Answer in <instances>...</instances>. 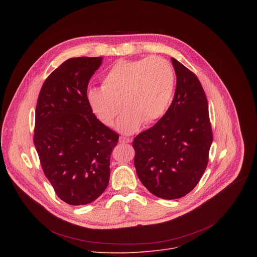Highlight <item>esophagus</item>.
Wrapping results in <instances>:
<instances>
[{"mask_svg": "<svg viewBox=\"0 0 257 257\" xmlns=\"http://www.w3.org/2000/svg\"><path fill=\"white\" fill-rule=\"evenodd\" d=\"M130 141H131V140H130L129 138H126V137H122V136H121V137L119 138V142H120V143H128V142H130Z\"/></svg>", "mask_w": 257, "mask_h": 257, "instance_id": "1", "label": "esophagus"}]
</instances>
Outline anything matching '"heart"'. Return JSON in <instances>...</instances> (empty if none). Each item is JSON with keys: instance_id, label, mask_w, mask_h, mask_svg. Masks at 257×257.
<instances>
[{"instance_id": "b5f03b06", "label": "heart", "mask_w": 257, "mask_h": 257, "mask_svg": "<svg viewBox=\"0 0 257 257\" xmlns=\"http://www.w3.org/2000/svg\"><path fill=\"white\" fill-rule=\"evenodd\" d=\"M175 88V71L162 57L121 60L107 70L101 87H91L86 101L104 126H113L121 108L117 128L132 134L142 125H152L166 113ZM122 104L121 105L120 103Z\"/></svg>"}]
</instances>
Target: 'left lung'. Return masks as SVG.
Wrapping results in <instances>:
<instances>
[{
  "instance_id": "8db88e82",
  "label": "left lung",
  "mask_w": 257,
  "mask_h": 257,
  "mask_svg": "<svg viewBox=\"0 0 257 257\" xmlns=\"http://www.w3.org/2000/svg\"><path fill=\"white\" fill-rule=\"evenodd\" d=\"M177 85L166 114L133 140L134 165L142 184L163 199L188 194L208 163L212 131L200 81L176 59Z\"/></svg>"
}]
</instances>
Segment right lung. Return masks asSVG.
Wrapping results in <instances>:
<instances>
[{"mask_svg":"<svg viewBox=\"0 0 257 257\" xmlns=\"http://www.w3.org/2000/svg\"><path fill=\"white\" fill-rule=\"evenodd\" d=\"M102 57L71 58L44 82L35 108L33 142L43 171L60 199L94 201L109 180L119 135L102 125L86 101L87 85Z\"/></svg>","mask_w":257,"mask_h":257,"instance_id":"add662e5","label":"right lung"}]
</instances>
